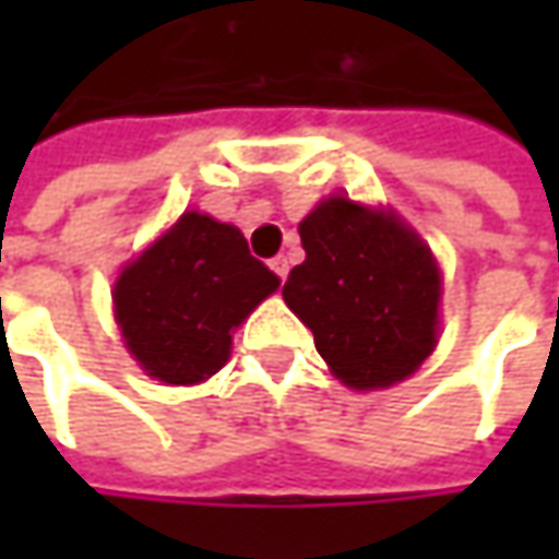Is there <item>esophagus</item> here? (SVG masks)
I'll return each mask as SVG.
<instances>
[{
  "label": "esophagus",
  "mask_w": 559,
  "mask_h": 559,
  "mask_svg": "<svg viewBox=\"0 0 559 559\" xmlns=\"http://www.w3.org/2000/svg\"><path fill=\"white\" fill-rule=\"evenodd\" d=\"M270 267H273V273H276L280 280H286V276H289V258H286V254H280V258H273V261H270Z\"/></svg>",
  "instance_id": "1"
}]
</instances>
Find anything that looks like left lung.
I'll return each instance as SVG.
<instances>
[{
  "label": "left lung",
  "instance_id": "left-lung-1",
  "mask_svg": "<svg viewBox=\"0 0 559 559\" xmlns=\"http://www.w3.org/2000/svg\"><path fill=\"white\" fill-rule=\"evenodd\" d=\"M305 264L283 298L348 389H389L439 342L441 273L395 211L330 195L298 224Z\"/></svg>",
  "mask_w": 559,
  "mask_h": 559
}]
</instances>
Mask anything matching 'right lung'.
I'll list each match as a JSON object with an SVG mask.
<instances>
[{"instance_id": "right-lung-1", "label": "right lung", "mask_w": 559, "mask_h": 559, "mask_svg": "<svg viewBox=\"0 0 559 559\" xmlns=\"http://www.w3.org/2000/svg\"><path fill=\"white\" fill-rule=\"evenodd\" d=\"M276 286L280 276L251 258L236 226L186 211L120 270L111 298L142 370L167 385H195L229 360L233 330Z\"/></svg>"}]
</instances>
